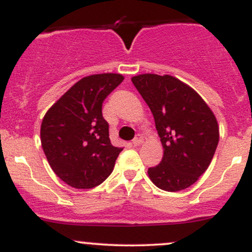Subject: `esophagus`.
Instances as JSON below:
<instances>
[{"label":"esophagus","instance_id":"1","mask_svg":"<svg viewBox=\"0 0 252 252\" xmlns=\"http://www.w3.org/2000/svg\"><path fill=\"white\" fill-rule=\"evenodd\" d=\"M143 143V137H142V135H137L136 136V137L134 138V140H132V144H134L135 147H137V146H141V144Z\"/></svg>","mask_w":252,"mask_h":252}]
</instances>
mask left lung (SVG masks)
I'll use <instances>...</instances> for the list:
<instances>
[{
    "label": "left lung",
    "instance_id": "left-lung-1",
    "mask_svg": "<svg viewBox=\"0 0 252 252\" xmlns=\"http://www.w3.org/2000/svg\"><path fill=\"white\" fill-rule=\"evenodd\" d=\"M131 82L148 104L163 147L162 161L148 169L158 189H189L206 172L219 142L215 114L190 86L178 78L144 73Z\"/></svg>",
    "mask_w": 252,
    "mask_h": 252
}]
</instances>
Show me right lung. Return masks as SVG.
<instances>
[{
  "label": "right lung",
  "mask_w": 252,
  "mask_h": 252,
  "mask_svg": "<svg viewBox=\"0 0 252 252\" xmlns=\"http://www.w3.org/2000/svg\"><path fill=\"white\" fill-rule=\"evenodd\" d=\"M123 79L118 73L84 77L46 112L40 129L43 153L68 186L94 189L111 174L122 148L110 142L102 104Z\"/></svg>",
  "instance_id": "add662e5"
}]
</instances>
